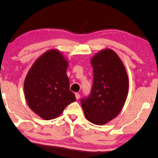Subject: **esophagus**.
I'll list each match as a JSON object with an SVG mask.
<instances>
[{
	"mask_svg": "<svg viewBox=\"0 0 158 158\" xmlns=\"http://www.w3.org/2000/svg\"><path fill=\"white\" fill-rule=\"evenodd\" d=\"M75 95H76V99H80V94L76 93V94H75Z\"/></svg>",
	"mask_w": 158,
	"mask_h": 158,
	"instance_id": "esophagus-1",
	"label": "esophagus"
}]
</instances>
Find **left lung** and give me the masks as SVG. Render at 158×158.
I'll use <instances>...</instances> for the list:
<instances>
[{"instance_id": "1", "label": "left lung", "mask_w": 158, "mask_h": 158, "mask_svg": "<svg viewBox=\"0 0 158 158\" xmlns=\"http://www.w3.org/2000/svg\"><path fill=\"white\" fill-rule=\"evenodd\" d=\"M93 85L81 106L87 120L103 125L117 116L124 105L128 91L127 73L122 61L111 49H104L91 60Z\"/></svg>"}]
</instances>
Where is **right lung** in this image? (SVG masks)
Returning a JSON list of instances; mask_svg holds the SVG:
<instances>
[{
	"instance_id": "add662e5",
	"label": "right lung",
	"mask_w": 158,
	"mask_h": 158,
	"mask_svg": "<svg viewBox=\"0 0 158 158\" xmlns=\"http://www.w3.org/2000/svg\"><path fill=\"white\" fill-rule=\"evenodd\" d=\"M69 63L59 51H47L34 63L24 83L27 103L45 120L55 118L76 100L66 75Z\"/></svg>"
}]
</instances>
